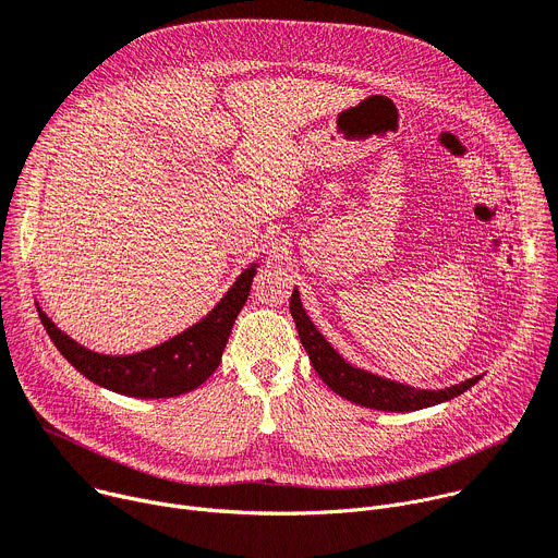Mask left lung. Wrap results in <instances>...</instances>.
<instances>
[{
  "mask_svg": "<svg viewBox=\"0 0 558 558\" xmlns=\"http://www.w3.org/2000/svg\"><path fill=\"white\" fill-rule=\"evenodd\" d=\"M289 310H291L300 342L307 349L310 361L318 372V376L323 378V383L344 400L363 404V408L380 410V412H416L423 408H432V404L445 402L453 396H461L463 391H468L481 380V376H474L461 385H451V387L432 391V389H416L410 385L380 378L365 369L351 367L349 363L342 361L340 353H336V349L314 327L307 312L302 310L298 289H293L291 293Z\"/></svg>",
  "mask_w": 558,
  "mask_h": 558,
  "instance_id": "1",
  "label": "left lung"
}]
</instances>
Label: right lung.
<instances>
[{
  "instance_id": "obj_1",
  "label": "right lung",
  "mask_w": 558,
  "mask_h": 558,
  "mask_svg": "<svg viewBox=\"0 0 558 558\" xmlns=\"http://www.w3.org/2000/svg\"><path fill=\"white\" fill-rule=\"evenodd\" d=\"M256 265L244 269L227 295L191 329L131 356L95 353L60 331L41 310L39 320L62 356L88 380L135 398H173L193 391L220 365L231 327L244 307Z\"/></svg>"
}]
</instances>
